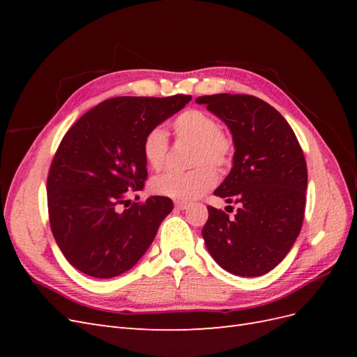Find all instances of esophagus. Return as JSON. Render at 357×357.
<instances>
[{"mask_svg":"<svg viewBox=\"0 0 357 357\" xmlns=\"http://www.w3.org/2000/svg\"><path fill=\"white\" fill-rule=\"evenodd\" d=\"M176 208L177 210H188L189 208V204L188 202H183V201H176Z\"/></svg>","mask_w":357,"mask_h":357,"instance_id":"1","label":"esophagus"}]
</instances>
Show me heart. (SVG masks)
Instances as JSON below:
<instances>
[{"instance_id": "1", "label": "heart", "mask_w": 357, "mask_h": 357, "mask_svg": "<svg viewBox=\"0 0 357 357\" xmlns=\"http://www.w3.org/2000/svg\"><path fill=\"white\" fill-rule=\"evenodd\" d=\"M176 135L193 143L190 165H197L186 172H164L152 178L150 189L160 197L180 201H192L210 190L218 174L214 168H225L231 162L232 142L219 129L215 119L208 113L190 109L178 114L174 121ZM168 153V134L162 126L150 129L143 139V156L152 169L165 165Z\"/></svg>"}]
</instances>
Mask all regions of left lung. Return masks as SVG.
Wrapping results in <instances>:
<instances>
[{
  "mask_svg": "<svg viewBox=\"0 0 357 357\" xmlns=\"http://www.w3.org/2000/svg\"><path fill=\"white\" fill-rule=\"evenodd\" d=\"M197 102L232 134V169L214 195L240 205L232 219L208 207L205 245L225 271L264 275L283 261L301 232L308 178L304 153L286 119L256 96L215 93Z\"/></svg>",
  "mask_w": 357,
  "mask_h": 357,
  "instance_id": "1",
  "label": "left lung"
}]
</instances>
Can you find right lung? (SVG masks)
I'll use <instances>...</instances> for the list:
<instances>
[{"mask_svg": "<svg viewBox=\"0 0 357 357\" xmlns=\"http://www.w3.org/2000/svg\"><path fill=\"white\" fill-rule=\"evenodd\" d=\"M190 100L119 96L84 113L63 135L47 177L49 219L61 252L80 273L121 275L155 240L172 201L150 197L125 210L121 205L147 178L146 134Z\"/></svg>", "mask_w": 357, "mask_h": 357, "instance_id": "add662e5", "label": "right lung"}]
</instances>
